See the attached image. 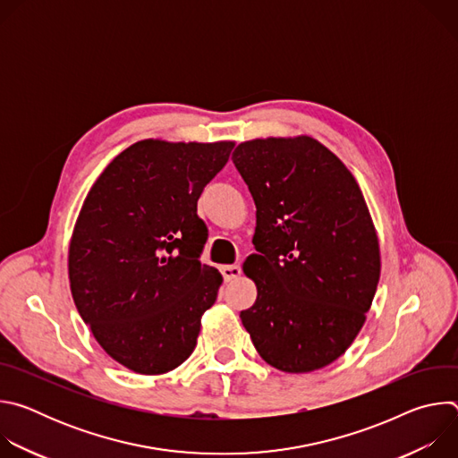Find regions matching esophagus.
I'll return each instance as SVG.
<instances>
[{
  "label": "esophagus",
  "instance_id": "34e87169",
  "mask_svg": "<svg viewBox=\"0 0 458 458\" xmlns=\"http://www.w3.org/2000/svg\"><path fill=\"white\" fill-rule=\"evenodd\" d=\"M221 274H223L225 283H230V281H233L241 276V267L239 265H226V267L221 268Z\"/></svg>",
  "mask_w": 458,
  "mask_h": 458
}]
</instances>
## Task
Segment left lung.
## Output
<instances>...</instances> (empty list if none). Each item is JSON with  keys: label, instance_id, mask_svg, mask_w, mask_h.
<instances>
[{"label": "left lung", "instance_id": "obj_1", "mask_svg": "<svg viewBox=\"0 0 458 458\" xmlns=\"http://www.w3.org/2000/svg\"><path fill=\"white\" fill-rule=\"evenodd\" d=\"M233 165L255 201L242 270L257 286L241 320L259 355L286 373L337 360L371 308L380 248L346 165L310 136L241 143Z\"/></svg>", "mask_w": 458, "mask_h": 458}]
</instances>
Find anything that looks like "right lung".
<instances>
[{
	"label": "right lung",
	"instance_id": "add662e5",
	"mask_svg": "<svg viewBox=\"0 0 458 458\" xmlns=\"http://www.w3.org/2000/svg\"><path fill=\"white\" fill-rule=\"evenodd\" d=\"M233 141L130 145L87 193L69 246L71 292L99 346L121 366L161 375L195 350L223 276L199 255L205 186Z\"/></svg>",
	"mask_w": 458,
	"mask_h": 458
}]
</instances>
